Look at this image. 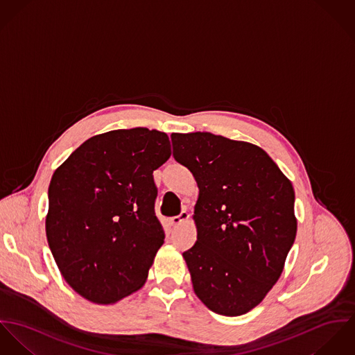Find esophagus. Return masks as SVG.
I'll use <instances>...</instances> for the list:
<instances>
[{"label":"esophagus","instance_id":"1","mask_svg":"<svg viewBox=\"0 0 355 355\" xmlns=\"http://www.w3.org/2000/svg\"><path fill=\"white\" fill-rule=\"evenodd\" d=\"M188 219H189L188 211H181V214L177 215V216H173V218L170 219V222H171L173 226H178V225H181L182 222H185V220H188Z\"/></svg>","mask_w":355,"mask_h":355}]
</instances>
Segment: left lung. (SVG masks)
I'll return each mask as SVG.
<instances>
[{
  "label": "left lung",
  "instance_id": "obj_1",
  "mask_svg": "<svg viewBox=\"0 0 355 355\" xmlns=\"http://www.w3.org/2000/svg\"><path fill=\"white\" fill-rule=\"evenodd\" d=\"M171 143L200 189L196 243L182 253L195 293L218 315H243L272 288L294 243L293 185L250 143L209 132L173 133Z\"/></svg>",
  "mask_w": 355,
  "mask_h": 355
}]
</instances>
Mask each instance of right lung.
I'll return each mask as SVG.
<instances>
[{"label": "right lung", "instance_id": "1", "mask_svg": "<svg viewBox=\"0 0 355 355\" xmlns=\"http://www.w3.org/2000/svg\"><path fill=\"white\" fill-rule=\"evenodd\" d=\"M170 155L166 133L119 129L88 139L54 171L47 242L88 301L113 304L144 284L164 239L153 173Z\"/></svg>", "mask_w": 355, "mask_h": 355}]
</instances>
